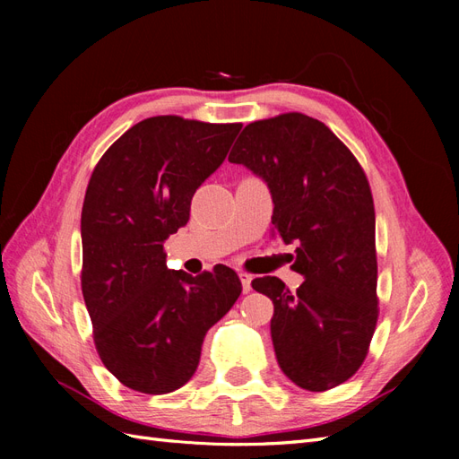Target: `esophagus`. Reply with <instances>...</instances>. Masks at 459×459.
Returning <instances> with one entry per match:
<instances>
[{"mask_svg":"<svg viewBox=\"0 0 459 459\" xmlns=\"http://www.w3.org/2000/svg\"><path fill=\"white\" fill-rule=\"evenodd\" d=\"M239 280H241V283H243V293H248V290L253 289V287H251L253 275L247 273V272H239Z\"/></svg>","mask_w":459,"mask_h":459,"instance_id":"1","label":"esophagus"}]
</instances>
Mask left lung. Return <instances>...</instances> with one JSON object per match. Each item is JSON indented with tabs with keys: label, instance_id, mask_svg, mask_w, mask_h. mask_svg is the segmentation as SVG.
Wrapping results in <instances>:
<instances>
[{
	"label": "left lung",
	"instance_id": "1",
	"mask_svg": "<svg viewBox=\"0 0 459 459\" xmlns=\"http://www.w3.org/2000/svg\"><path fill=\"white\" fill-rule=\"evenodd\" d=\"M228 160L268 186L273 233L299 245L295 293L273 275L253 281L273 302L277 364L312 393L344 383L377 324L375 211L362 166L324 122L300 113L248 124Z\"/></svg>",
	"mask_w": 459,
	"mask_h": 459
}]
</instances>
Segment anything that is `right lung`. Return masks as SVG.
<instances>
[{
	"label": "right lung",
	"mask_w": 459,
	"mask_h": 459,
	"mask_svg": "<svg viewBox=\"0 0 459 459\" xmlns=\"http://www.w3.org/2000/svg\"><path fill=\"white\" fill-rule=\"evenodd\" d=\"M241 124L179 117L137 122L97 162L82 208V293L105 368L134 391L166 394L195 373L206 331L241 295L231 268L197 277L166 266L204 179Z\"/></svg>",
	"instance_id": "1"
}]
</instances>
